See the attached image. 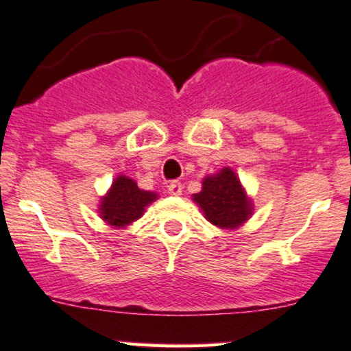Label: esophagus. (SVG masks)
<instances>
[{
  "label": "esophagus",
  "instance_id": "esophagus-1",
  "mask_svg": "<svg viewBox=\"0 0 351 351\" xmlns=\"http://www.w3.org/2000/svg\"><path fill=\"white\" fill-rule=\"evenodd\" d=\"M181 191H183V184H181L180 181H171V183L168 184V193H170L171 196H180Z\"/></svg>",
  "mask_w": 351,
  "mask_h": 351
}]
</instances>
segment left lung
<instances>
[{"label":"left lung","instance_id":"8db88e82","mask_svg":"<svg viewBox=\"0 0 351 351\" xmlns=\"http://www.w3.org/2000/svg\"><path fill=\"white\" fill-rule=\"evenodd\" d=\"M211 224L223 229H236L252 215V203L243 184L231 168H223L216 175L203 180V188L193 196Z\"/></svg>","mask_w":351,"mask_h":351}]
</instances>
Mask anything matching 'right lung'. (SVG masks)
Returning a JSON list of instances; mask_svg holds the SVG:
<instances>
[{
  "label": "right lung",
  "instance_id": "right-lung-1",
  "mask_svg": "<svg viewBox=\"0 0 351 351\" xmlns=\"http://www.w3.org/2000/svg\"><path fill=\"white\" fill-rule=\"evenodd\" d=\"M158 198L153 191H145L136 186L135 180L119 175L112 183L107 195L99 204L100 217L117 229L127 228L142 217L145 208Z\"/></svg>",
  "mask_w": 351,
  "mask_h": 351
}]
</instances>
